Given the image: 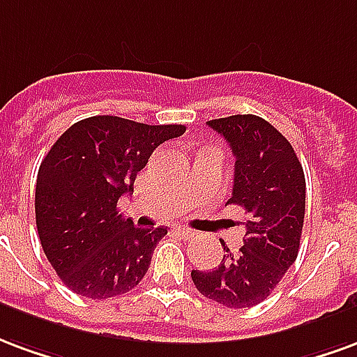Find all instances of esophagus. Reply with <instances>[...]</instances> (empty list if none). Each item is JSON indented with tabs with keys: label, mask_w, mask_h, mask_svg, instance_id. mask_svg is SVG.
I'll list each match as a JSON object with an SVG mask.
<instances>
[{
	"label": "esophagus",
	"mask_w": 357,
	"mask_h": 357,
	"mask_svg": "<svg viewBox=\"0 0 357 357\" xmlns=\"http://www.w3.org/2000/svg\"><path fill=\"white\" fill-rule=\"evenodd\" d=\"M175 232L184 239H192L196 238V232L192 228H186V226H175Z\"/></svg>",
	"instance_id": "obj_1"
}]
</instances>
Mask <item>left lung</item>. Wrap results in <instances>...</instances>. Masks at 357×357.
Listing matches in <instances>:
<instances>
[{"instance_id": "left-lung-1", "label": "left lung", "mask_w": 357, "mask_h": 357, "mask_svg": "<svg viewBox=\"0 0 357 357\" xmlns=\"http://www.w3.org/2000/svg\"><path fill=\"white\" fill-rule=\"evenodd\" d=\"M232 148V196L226 204L245 211L243 247H225L213 270H192V282L204 296L226 308L262 303L295 262L301 245L306 181L295 150L266 119L245 114L207 121Z\"/></svg>"}]
</instances>
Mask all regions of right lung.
Masks as SVG:
<instances>
[{
	"label": "right lung",
	"mask_w": 357,
	"mask_h": 357,
	"mask_svg": "<svg viewBox=\"0 0 357 357\" xmlns=\"http://www.w3.org/2000/svg\"><path fill=\"white\" fill-rule=\"evenodd\" d=\"M184 125H146L93 116L62 132L36 182V225L47 261L64 285L87 298L137 287L167 228H137L118 211L155 148Z\"/></svg>",
	"instance_id": "add662e5"
}]
</instances>
